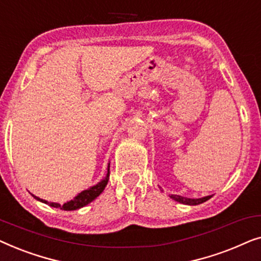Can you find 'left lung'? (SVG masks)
Returning <instances> with one entry per match:
<instances>
[{"label": "left lung", "instance_id": "1", "mask_svg": "<svg viewBox=\"0 0 261 261\" xmlns=\"http://www.w3.org/2000/svg\"><path fill=\"white\" fill-rule=\"evenodd\" d=\"M170 197L174 199L176 202L183 203V204L197 205V204H201V203H203V202L208 201L209 198H212V196H205V197H202V198H187V197H183V196H179V195H170Z\"/></svg>", "mask_w": 261, "mask_h": 261}]
</instances>
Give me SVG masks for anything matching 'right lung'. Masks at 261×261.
<instances>
[{"label": "right lung", "mask_w": 261, "mask_h": 261, "mask_svg": "<svg viewBox=\"0 0 261 261\" xmlns=\"http://www.w3.org/2000/svg\"><path fill=\"white\" fill-rule=\"evenodd\" d=\"M109 166H108V173H107V176L105 179H102L99 183H97L94 187L89 188L88 190H84L82 191L81 194H78L76 197L73 199H71V201L64 203L63 205H60L59 203H52V202H47L45 201V199H41L37 197V196L33 195V197L35 199H38V201H40L42 203H46V204L53 206V208H60L62 210H77L80 208H83L84 205L89 204V203L94 201L95 198H97L99 195L102 194L103 190H105V188L107 187V184H108V180H109Z\"/></svg>", "instance_id": "right-lung-1"}]
</instances>
